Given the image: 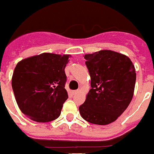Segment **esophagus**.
<instances>
[{
  "label": "esophagus",
  "instance_id": "1",
  "mask_svg": "<svg viewBox=\"0 0 154 154\" xmlns=\"http://www.w3.org/2000/svg\"><path fill=\"white\" fill-rule=\"evenodd\" d=\"M78 92H79L78 90H77V91H72V94H77Z\"/></svg>",
  "mask_w": 154,
  "mask_h": 154
}]
</instances>
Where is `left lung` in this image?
I'll use <instances>...</instances> for the list:
<instances>
[{
  "label": "left lung",
  "instance_id": "obj_1",
  "mask_svg": "<svg viewBox=\"0 0 154 154\" xmlns=\"http://www.w3.org/2000/svg\"><path fill=\"white\" fill-rule=\"evenodd\" d=\"M84 58L91 89L79 108L80 115L91 124H111L132 100L136 81L134 64L128 57L112 50L86 54Z\"/></svg>",
  "mask_w": 154,
  "mask_h": 154
}]
</instances>
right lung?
I'll use <instances>...</instances> for the list:
<instances>
[{
    "label": "right lung",
    "mask_w": 154,
    "mask_h": 154,
    "mask_svg": "<svg viewBox=\"0 0 154 154\" xmlns=\"http://www.w3.org/2000/svg\"><path fill=\"white\" fill-rule=\"evenodd\" d=\"M70 55L44 53L22 60L14 70L11 86L24 115L36 122L59 117L68 95L64 68Z\"/></svg>",
    "instance_id": "right-lung-1"
}]
</instances>
